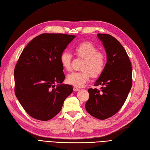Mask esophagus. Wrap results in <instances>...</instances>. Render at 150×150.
Wrapping results in <instances>:
<instances>
[{
    "label": "esophagus",
    "mask_w": 150,
    "mask_h": 150,
    "mask_svg": "<svg viewBox=\"0 0 150 150\" xmlns=\"http://www.w3.org/2000/svg\"><path fill=\"white\" fill-rule=\"evenodd\" d=\"M73 90H74V91H79V89L78 88H76V87H74L73 88Z\"/></svg>",
    "instance_id": "34e87169"
}]
</instances>
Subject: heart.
<instances>
[{"instance_id":"1","label":"heart","mask_w":150,"mask_h":150,"mask_svg":"<svg viewBox=\"0 0 150 150\" xmlns=\"http://www.w3.org/2000/svg\"><path fill=\"white\" fill-rule=\"evenodd\" d=\"M74 51L78 57L84 59L81 67L83 71L73 72L68 74L66 81L76 88H81L88 82L91 76L98 78L102 74L106 67V57L104 53L98 52V48L89 42L79 44L75 47ZM59 59L62 67L66 71H69L72 59L71 54L67 51L63 52Z\"/></svg>"}]
</instances>
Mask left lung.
Returning a JSON list of instances; mask_svg holds the SVG:
<instances>
[{
  "instance_id": "8db88e82",
  "label": "left lung",
  "mask_w": 150,
  "mask_h": 150,
  "mask_svg": "<svg viewBox=\"0 0 150 150\" xmlns=\"http://www.w3.org/2000/svg\"><path fill=\"white\" fill-rule=\"evenodd\" d=\"M97 36L105 49L107 62L94 84L101 89H88L85 108L92 116L106 120L118 112L128 97L132 86V67L125 48L116 38L106 34Z\"/></svg>"
}]
</instances>
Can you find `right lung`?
Segmentation results:
<instances>
[{
	"label": "right lung",
	"instance_id": "obj_1",
	"mask_svg": "<svg viewBox=\"0 0 150 150\" xmlns=\"http://www.w3.org/2000/svg\"><path fill=\"white\" fill-rule=\"evenodd\" d=\"M75 38L64 34H42L22 51L14 69L15 94L33 118L52 119L72 93L71 85L62 84L65 75L59 58Z\"/></svg>",
	"mask_w": 150,
	"mask_h": 150
}]
</instances>
